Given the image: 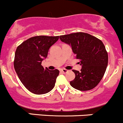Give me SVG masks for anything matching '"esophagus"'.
Wrapping results in <instances>:
<instances>
[{"mask_svg":"<svg viewBox=\"0 0 123 123\" xmlns=\"http://www.w3.org/2000/svg\"><path fill=\"white\" fill-rule=\"evenodd\" d=\"M61 72H62L63 73L65 74V73H66V72H68V71L66 69H61Z\"/></svg>","mask_w":123,"mask_h":123,"instance_id":"1","label":"esophagus"}]
</instances>
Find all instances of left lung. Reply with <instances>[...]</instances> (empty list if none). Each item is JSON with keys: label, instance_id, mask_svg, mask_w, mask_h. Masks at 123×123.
<instances>
[{"label": "left lung", "instance_id": "obj_1", "mask_svg": "<svg viewBox=\"0 0 123 123\" xmlns=\"http://www.w3.org/2000/svg\"><path fill=\"white\" fill-rule=\"evenodd\" d=\"M60 39L71 46L82 67L80 72L72 71L75 77L70 85L82 91L94 88L102 79L108 63V55L103 42L85 32L60 36Z\"/></svg>", "mask_w": 123, "mask_h": 123}]
</instances>
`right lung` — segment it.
Listing matches in <instances>:
<instances>
[{
    "mask_svg": "<svg viewBox=\"0 0 123 123\" xmlns=\"http://www.w3.org/2000/svg\"><path fill=\"white\" fill-rule=\"evenodd\" d=\"M58 38L59 36H36L23 42L16 49L15 71L25 87L32 93L45 94L54 87L59 71L44 69L42 62Z\"/></svg>",
    "mask_w": 123,
    "mask_h": 123,
    "instance_id": "right-lung-1",
    "label": "right lung"
}]
</instances>
